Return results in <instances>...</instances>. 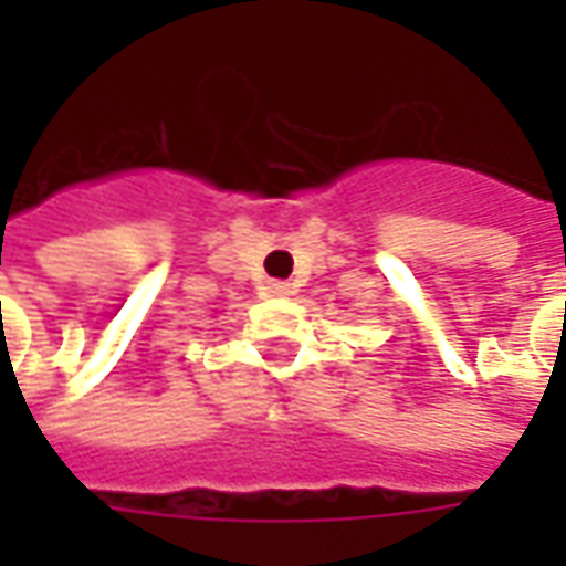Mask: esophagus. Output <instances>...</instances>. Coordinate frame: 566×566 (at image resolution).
Masks as SVG:
<instances>
[{
	"label": "esophagus",
	"instance_id": "1",
	"mask_svg": "<svg viewBox=\"0 0 566 566\" xmlns=\"http://www.w3.org/2000/svg\"><path fill=\"white\" fill-rule=\"evenodd\" d=\"M270 294H275V296L291 294V284H287V282H270Z\"/></svg>",
	"mask_w": 566,
	"mask_h": 566
}]
</instances>
